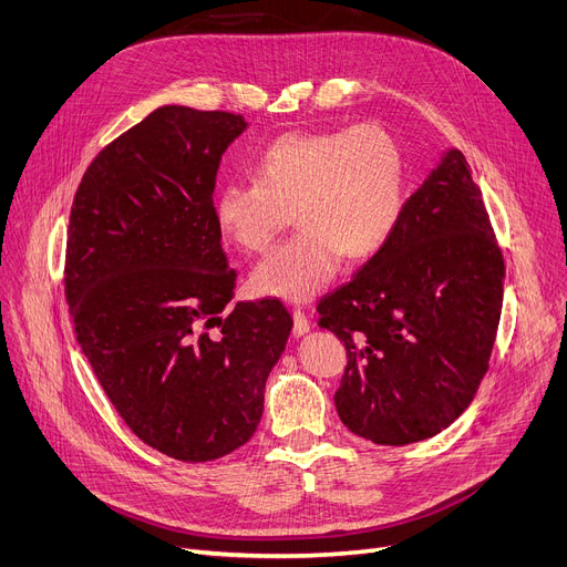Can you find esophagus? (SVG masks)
<instances>
[{
  "instance_id": "34e87169",
  "label": "esophagus",
  "mask_w": 567,
  "mask_h": 567,
  "mask_svg": "<svg viewBox=\"0 0 567 567\" xmlns=\"http://www.w3.org/2000/svg\"><path fill=\"white\" fill-rule=\"evenodd\" d=\"M309 319H307V313H305V309H300V307H292V334L296 337H302L305 332H309Z\"/></svg>"
}]
</instances>
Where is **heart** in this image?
I'll return each instance as SVG.
<instances>
[{
	"label": "heart",
	"mask_w": 567,
	"mask_h": 567,
	"mask_svg": "<svg viewBox=\"0 0 567 567\" xmlns=\"http://www.w3.org/2000/svg\"><path fill=\"white\" fill-rule=\"evenodd\" d=\"M254 181H235L214 197L223 237L262 254L296 212L300 233L258 262L260 296L311 300L351 258H370L395 233L406 195V157L379 123L286 132L254 161Z\"/></svg>",
	"instance_id": "heart-1"
}]
</instances>
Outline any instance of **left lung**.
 <instances>
[{
	"label": "left lung",
	"mask_w": 567,
	"mask_h": 567,
	"mask_svg": "<svg viewBox=\"0 0 567 567\" xmlns=\"http://www.w3.org/2000/svg\"><path fill=\"white\" fill-rule=\"evenodd\" d=\"M503 281L482 190L465 155L449 151L381 251L316 307L347 349L334 404L353 435L412 444L467 410L488 370Z\"/></svg>",
	"instance_id": "8db88e82"
}]
</instances>
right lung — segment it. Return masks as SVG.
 I'll use <instances>...</instances> for the list:
<instances>
[{
    "label": "right lung",
    "instance_id": "add662e5",
    "mask_svg": "<svg viewBox=\"0 0 567 567\" xmlns=\"http://www.w3.org/2000/svg\"><path fill=\"white\" fill-rule=\"evenodd\" d=\"M239 113L161 106L104 146L74 195L64 298L90 368L161 454L216 461L254 437L292 328L279 300H233L214 218Z\"/></svg>",
    "mask_w": 567,
    "mask_h": 567
}]
</instances>
